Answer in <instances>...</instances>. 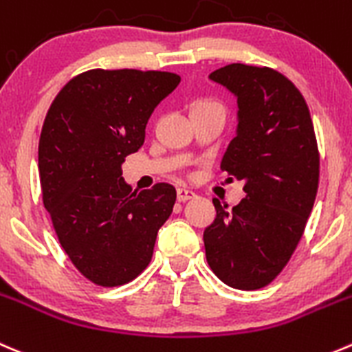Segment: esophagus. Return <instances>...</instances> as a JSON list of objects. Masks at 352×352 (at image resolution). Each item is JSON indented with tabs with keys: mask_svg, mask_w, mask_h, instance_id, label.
Returning <instances> with one entry per match:
<instances>
[{
	"mask_svg": "<svg viewBox=\"0 0 352 352\" xmlns=\"http://www.w3.org/2000/svg\"><path fill=\"white\" fill-rule=\"evenodd\" d=\"M194 197H196V192H192L190 189H186V187H179V189H177V199H179L180 203H186V201L194 199Z\"/></svg>",
	"mask_w": 352,
	"mask_h": 352,
	"instance_id": "1",
	"label": "esophagus"
}]
</instances>
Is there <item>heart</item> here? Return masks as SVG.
I'll list each match as a JSON object with an SVG mask.
<instances>
[{
	"instance_id": "heart-1",
	"label": "heart",
	"mask_w": 352,
	"mask_h": 352,
	"mask_svg": "<svg viewBox=\"0 0 352 352\" xmlns=\"http://www.w3.org/2000/svg\"><path fill=\"white\" fill-rule=\"evenodd\" d=\"M197 107H217V108H223L220 103H218V101H213V100H203V101H199V103H197L194 108H197Z\"/></svg>"
}]
</instances>
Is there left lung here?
<instances>
[{
  "instance_id": "left-lung-1",
  "label": "left lung",
  "mask_w": 352,
  "mask_h": 352,
  "mask_svg": "<svg viewBox=\"0 0 352 352\" xmlns=\"http://www.w3.org/2000/svg\"><path fill=\"white\" fill-rule=\"evenodd\" d=\"M237 96V135L221 172L244 180L245 197L204 230L206 259L228 287L256 291L277 278L298 248L315 204L320 153L308 104L280 72L232 63L210 75Z\"/></svg>"
}]
</instances>
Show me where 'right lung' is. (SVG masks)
Masks as SVG:
<instances>
[{"instance_id":"right-lung-1","label":"right lung","mask_w":352,"mask_h":352,"mask_svg":"<svg viewBox=\"0 0 352 352\" xmlns=\"http://www.w3.org/2000/svg\"><path fill=\"white\" fill-rule=\"evenodd\" d=\"M180 77L172 72L93 68L67 82L51 103L39 139L44 208L72 265L93 284L118 287L146 270L175 187L142 192L120 165L144 144L146 124Z\"/></svg>"}]
</instances>
